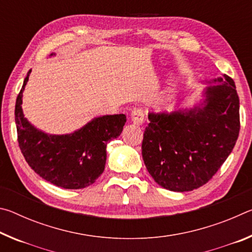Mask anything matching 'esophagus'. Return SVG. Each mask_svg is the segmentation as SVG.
Here are the masks:
<instances>
[{"instance_id": "obj_1", "label": "esophagus", "mask_w": 252, "mask_h": 252, "mask_svg": "<svg viewBox=\"0 0 252 252\" xmlns=\"http://www.w3.org/2000/svg\"><path fill=\"white\" fill-rule=\"evenodd\" d=\"M131 120L136 126H141L144 121V113L142 110L134 109L131 113Z\"/></svg>"}]
</instances>
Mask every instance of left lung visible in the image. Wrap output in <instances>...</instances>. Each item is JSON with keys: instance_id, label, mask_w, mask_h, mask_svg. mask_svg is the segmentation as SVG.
<instances>
[{"instance_id": "1", "label": "left lung", "mask_w": 252, "mask_h": 252, "mask_svg": "<svg viewBox=\"0 0 252 252\" xmlns=\"http://www.w3.org/2000/svg\"><path fill=\"white\" fill-rule=\"evenodd\" d=\"M203 83L210 85L191 108L148 114L144 164L158 185L170 191L186 192L206 185L237 142L240 117L233 80L224 74Z\"/></svg>"}]
</instances>
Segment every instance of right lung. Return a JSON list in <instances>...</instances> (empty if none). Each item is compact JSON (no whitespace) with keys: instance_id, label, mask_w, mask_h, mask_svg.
<instances>
[{"instance_id":"1","label":"right lung","mask_w":252,"mask_h":252,"mask_svg":"<svg viewBox=\"0 0 252 252\" xmlns=\"http://www.w3.org/2000/svg\"><path fill=\"white\" fill-rule=\"evenodd\" d=\"M31 71L24 79L15 103V123L22 155L31 169L54 186L82 189L92 185L104 171L106 144L121 134L126 117L101 116L71 133H46L34 126L23 113V91Z\"/></svg>"}]
</instances>
